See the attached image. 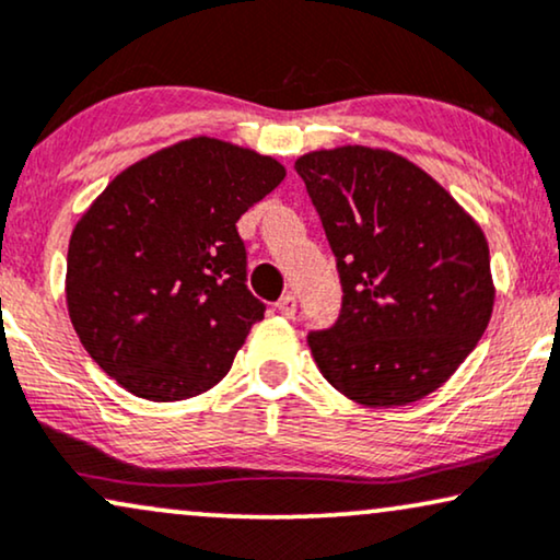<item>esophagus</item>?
Masks as SVG:
<instances>
[{"instance_id":"34e87169","label":"esophagus","mask_w":560,"mask_h":560,"mask_svg":"<svg viewBox=\"0 0 560 560\" xmlns=\"http://www.w3.org/2000/svg\"><path fill=\"white\" fill-rule=\"evenodd\" d=\"M276 310H279L284 317H292L296 313V296L294 294H284L279 302H276Z\"/></svg>"}]
</instances>
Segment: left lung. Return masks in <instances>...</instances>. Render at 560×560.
Instances as JSON below:
<instances>
[{
    "label": "left lung",
    "instance_id": "left-lung-1",
    "mask_svg": "<svg viewBox=\"0 0 560 560\" xmlns=\"http://www.w3.org/2000/svg\"><path fill=\"white\" fill-rule=\"evenodd\" d=\"M338 260L341 315L307 343L323 377L370 408L408 406L468 359L497 287L480 224L427 170L346 144L294 162Z\"/></svg>",
    "mask_w": 560,
    "mask_h": 560
}]
</instances>
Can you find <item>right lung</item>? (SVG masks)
Segmentation results:
<instances>
[{
  "label": "right lung",
  "instance_id": "right-lung-1",
  "mask_svg": "<svg viewBox=\"0 0 560 560\" xmlns=\"http://www.w3.org/2000/svg\"><path fill=\"white\" fill-rule=\"evenodd\" d=\"M279 160L214 137L162 147L74 224L67 310L95 364L144 400H188L230 372L264 302L237 219L284 180Z\"/></svg>",
  "mask_w": 560,
  "mask_h": 560
}]
</instances>
